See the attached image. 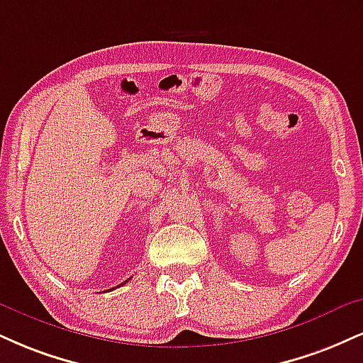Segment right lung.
Masks as SVG:
<instances>
[{
  "label": "right lung",
  "mask_w": 363,
  "mask_h": 363,
  "mask_svg": "<svg viewBox=\"0 0 363 363\" xmlns=\"http://www.w3.org/2000/svg\"><path fill=\"white\" fill-rule=\"evenodd\" d=\"M125 282H128V281H125ZM125 282H123V284H125ZM123 284H120V286H123Z\"/></svg>",
  "instance_id": "add662e5"
}]
</instances>
